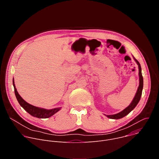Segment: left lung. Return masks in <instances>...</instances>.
Returning <instances> with one entry per match:
<instances>
[{"label": "left lung", "instance_id": "obj_1", "mask_svg": "<svg viewBox=\"0 0 159 159\" xmlns=\"http://www.w3.org/2000/svg\"><path fill=\"white\" fill-rule=\"evenodd\" d=\"M133 59L134 60V61H136V63H137V65H139V85L137 89V91L135 94V96L133 99V101H131V102L129 104V105L126 107L125 109H124L122 111L117 113V114L115 115H105L106 116H107V118H110V119H115V120H118V119H121L123 117H125V116H126L127 115H128L129 113L136 107L137 105L138 104V103L139 102L140 98H141V96H142V90H143V76L142 74V69H141V66L140 63L134 58V57Z\"/></svg>", "mask_w": 159, "mask_h": 159}]
</instances>
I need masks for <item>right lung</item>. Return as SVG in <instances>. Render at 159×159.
I'll use <instances>...</instances> for the list:
<instances>
[{"mask_svg": "<svg viewBox=\"0 0 159 159\" xmlns=\"http://www.w3.org/2000/svg\"><path fill=\"white\" fill-rule=\"evenodd\" d=\"M13 82V86L14 88V93L16 97V99L20 104V106L23 108L26 111H27L30 115L31 116L38 118H48L55 115L56 112H57L58 111H60L61 107H56L51 109H47L41 107H39L37 106H34L33 105H31L29 103H28L26 101H25L23 99H22L20 96L18 92L17 91V89L16 88V85L14 84V80L13 78L12 80Z\"/></svg>", "mask_w": 159, "mask_h": 159, "instance_id": "1", "label": "right lung"}]
</instances>
